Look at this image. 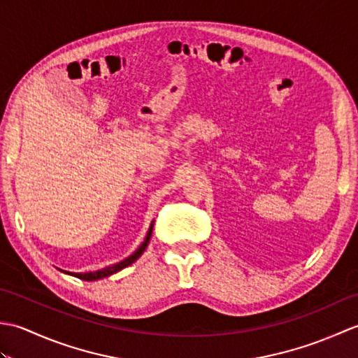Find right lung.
Returning a JSON list of instances; mask_svg holds the SVG:
<instances>
[{
    "label": "right lung",
    "instance_id": "add662e5",
    "mask_svg": "<svg viewBox=\"0 0 358 358\" xmlns=\"http://www.w3.org/2000/svg\"><path fill=\"white\" fill-rule=\"evenodd\" d=\"M152 229H154V222L150 223L148 234H146V238H144V241L141 243L140 248L136 249L132 255L126 257L124 260H121L115 264L106 266V268H103V269H98V271H94V272H85V273H73V272H67V271H62V269H59V271L64 272V273H69V275H73V277H77L80 280H86V281H95V280H100V278H104V277H109V275H112V273H117L118 271L127 268V266H131L134 262L138 260L141 254L144 252V250H146V248L149 245V240L152 237Z\"/></svg>",
    "mask_w": 358,
    "mask_h": 358
}]
</instances>
